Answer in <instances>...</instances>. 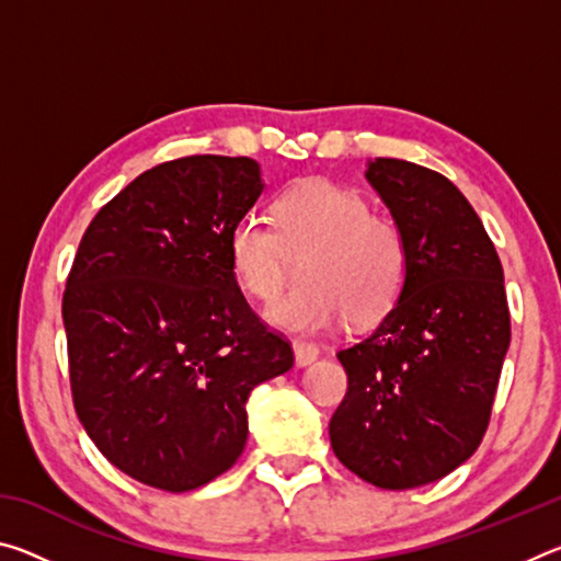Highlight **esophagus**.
Instances as JSON below:
<instances>
[{"instance_id":"1","label":"esophagus","mask_w":561,"mask_h":561,"mask_svg":"<svg viewBox=\"0 0 561 561\" xmlns=\"http://www.w3.org/2000/svg\"><path fill=\"white\" fill-rule=\"evenodd\" d=\"M291 348H294V358H297L299 366H307V364H311V360L319 358V346L314 344V341L294 339Z\"/></svg>"}]
</instances>
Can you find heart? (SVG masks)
Instances as JSON below:
<instances>
[{
  "mask_svg": "<svg viewBox=\"0 0 561 561\" xmlns=\"http://www.w3.org/2000/svg\"><path fill=\"white\" fill-rule=\"evenodd\" d=\"M274 227L247 213L227 234V260L240 289L260 301L279 297L289 257H304L307 287L267 309L284 331L319 334L351 317L374 324L391 311L408 284L411 247L393 217L371 213L356 190L324 178L301 180L274 197Z\"/></svg>",
  "mask_w": 561,
  "mask_h": 561,
  "instance_id": "b5f03b06",
  "label": "heart"
}]
</instances>
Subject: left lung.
<instances>
[{
	"mask_svg": "<svg viewBox=\"0 0 561 561\" xmlns=\"http://www.w3.org/2000/svg\"><path fill=\"white\" fill-rule=\"evenodd\" d=\"M411 247L396 307L339 351L348 388L331 415L336 458L383 490L440 480L478 450L510 346L505 274L448 178L398 158L366 170Z\"/></svg>",
	"mask_w": 561,
	"mask_h": 561,
	"instance_id": "left-lung-1",
	"label": "left lung"
}]
</instances>
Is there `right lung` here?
Returning <instances> with one entry per match:
<instances>
[{
    "label": "right lung",
    "mask_w": 561,
    "mask_h": 561,
    "mask_svg": "<svg viewBox=\"0 0 561 561\" xmlns=\"http://www.w3.org/2000/svg\"><path fill=\"white\" fill-rule=\"evenodd\" d=\"M264 183L252 158L187 156L101 207L61 301L76 415L108 462L187 492L230 470L247 398L294 351L232 277L227 234Z\"/></svg>",
    "instance_id": "right-lung-1"
}]
</instances>
